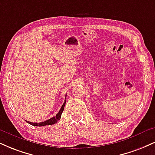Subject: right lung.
Returning <instances> with one entry per match:
<instances>
[{
  "instance_id": "right-lung-1",
  "label": "right lung",
  "mask_w": 155,
  "mask_h": 155,
  "mask_svg": "<svg viewBox=\"0 0 155 155\" xmlns=\"http://www.w3.org/2000/svg\"><path fill=\"white\" fill-rule=\"evenodd\" d=\"M66 100H65L64 103L63 104L62 107H61V110H60L58 113H57L56 115L53 117V118L48 119V120H45L44 121V122H41V123H32V122H29V121H27V120L26 121H27L28 124L32 125V126H47V125H53V124H56L58 121L61 118V114H62L63 109H64L65 105H66Z\"/></svg>"
}]
</instances>
